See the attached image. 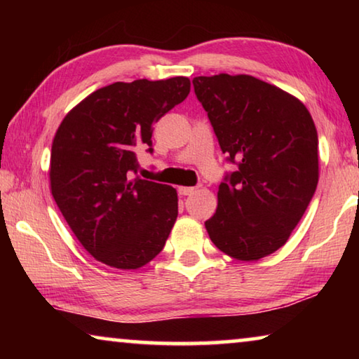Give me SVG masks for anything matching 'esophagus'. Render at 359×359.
<instances>
[{"label": "esophagus", "instance_id": "34e87169", "mask_svg": "<svg viewBox=\"0 0 359 359\" xmlns=\"http://www.w3.org/2000/svg\"><path fill=\"white\" fill-rule=\"evenodd\" d=\"M194 190H196L194 187H179V193L182 196H188V194H191Z\"/></svg>", "mask_w": 359, "mask_h": 359}]
</instances>
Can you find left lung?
Segmentation results:
<instances>
[{
    "label": "left lung",
    "mask_w": 359,
    "mask_h": 359,
    "mask_svg": "<svg viewBox=\"0 0 359 359\" xmlns=\"http://www.w3.org/2000/svg\"><path fill=\"white\" fill-rule=\"evenodd\" d=\"M220 149L238 171L224 175L205 222L218 250L257 261L278 250L318 184V135L293 95L247 74L193 79Z\"/></svg>",
    "instance_id": "8db88e82"
}]
</instances>
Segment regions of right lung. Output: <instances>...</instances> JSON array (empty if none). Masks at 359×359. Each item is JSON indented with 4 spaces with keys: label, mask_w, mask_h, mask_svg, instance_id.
<instances>
[{
    "label": "right lung",
    "mask_w": 359,
    "mask_h": 359,
    "mask_svg": "<svg viewBox=\"0 0 359 359\" xmlns=\"http://www.w3.org/2000/svg\"><path fill=\"white\" fill-rule=\"evenodd\" d=\"M190 93V79L115 82L68 112L52 142L50 190L93 258L137 269L163 250L177 218L171 185L135 177L154 125Z\"/></svg>",
    "instance_id": "add662e5"
}]
</instances>
